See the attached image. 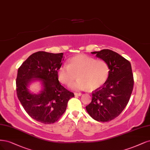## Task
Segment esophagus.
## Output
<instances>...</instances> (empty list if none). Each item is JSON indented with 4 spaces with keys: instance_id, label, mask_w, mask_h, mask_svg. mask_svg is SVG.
<instances>
[{
    "instance_id": "esophagus-1",
    "label": "esophagus",
    "mask_w": 150,
    "mask_h": 150,
    "mask_svg": "<svg viewBox=\"0 0 150 150\" xmlns=\"http://www.w3.org/2000/svg\"><path fill=\"white\" fill-rule=\"evenodd\" d=\"M74 95H75V96H81L82 95V94H81V93H80V92H78V93L75 92V93H74Z\"/></svg>"
}]
</instances>
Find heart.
<instances>
[{
	"label": "heart",
	"mask_w": 150,
	"mask_h": 150,
	"mask_svg": "<svg viewBox=\"0 0 150 150\" xmlns=\"http://www.w3.org/2000/svg\"><path fill=\"white\" fill-rule=\"evenodd\" d=\"M68 63V66H61L58 69L57 77L61 83L69 84L77 74L79 79L70 85L74 90L98 89L105 84L109 75V68L104 60L81 54L69 58Z\"/></svg>",
	"instance_id": "heart-1"
}]
</instances>
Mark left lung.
<instances>
[{
    "mask_svg": "<svg viewBox=\"0 0 150 150\" xmlns=\"http://www.w3.org/2000/svg\"><path fill=\"white\" fill-rule=\"evenodd\" d=\"M91 53L106 62L109 75L103 87L92 93V101L86 108L94 120L108 122L120 114L130 100L134 84L132 66L112 50H102Z\"/></svg>",
    "mask_w": 150,
    "mask_h": 150,
    "instance_id": "8db88e82",
    "label": "left lung"
}]
</instances>
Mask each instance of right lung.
<instances>
[{
	"label": "right lung",
	"instance_id": "add662e5",
	"mask_svg": "<svg viewBox=\"0 0 150 150\" xmlns=\"http://www.w3.org/2000/svg\"><path fill=\"white\" fill-rule=\"evenodd\" d=\"M63 53L38 51L26 59L18 69L17 94L25 110L34 120L44 124L57 121L64 113L73 92L61 86L57 70L63 61ZM38 81L42 89L34 94L28 89Z\"/></svg>",
	"mask_w": 150,
	"mask_h": 150
}]
</instances>
